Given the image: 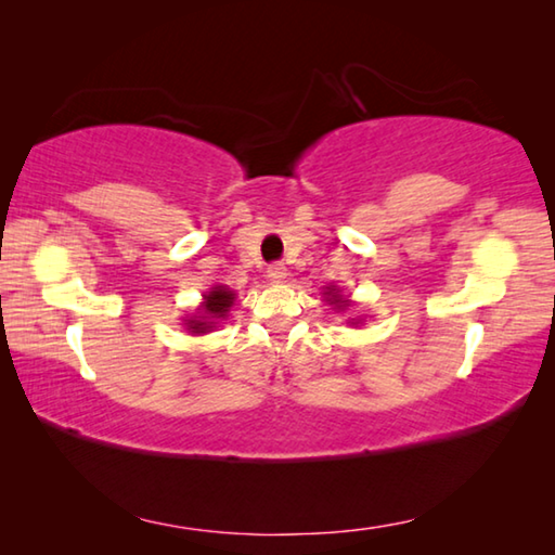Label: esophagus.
Listing matches in <instances>:
<instances>
[{"label":"esophagus","instance_id":"obj_1","mask_svg":"<svg viewBox=\"0 0 555 555\" xmlns=\"http://www.w3.org/2000/svg\"><path fill=\"white\" fill-rule=\"evenodd\" d=\"M267 276H269L271 284H284L286 267H284V264H271V267L267 269Z\"/></svg>","mask_w":555,"mask_h":555}]
</instances>
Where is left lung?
<instances>
[{"instance_id": "obj_1", "label": "left lung", "mask_w": 555, "mask_h": 555, "mask_svg": "<svg viewBox=\"0 0 555 555\" xmlns=\"http://www.w3.org/2000/svg\"><path fill=\"white\" fill-rule=\"evenodd\" d=\"M325 300L335 308V311H345V308L350 306V304H347V300L340 296V291H337L335 286H327V291H325Z\"/></svg>"}]
</instances>
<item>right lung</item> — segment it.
Instances as JSON below:
<instances>
[{
	"label": "right lung",
	"mask_w": 555,
	"mask_h": 555,
	"mask_svg": "<svg viewBox=\"0 0 555 555\" xmlns=\"http://www.w3.org/2000/svg\"><path fill=\"white\" fill-rule=\"evenodd\" d=\"M234 304V291H230L228 286H215L205 294L203 306L198 308L201 315H195L188 321V331L201 335V333H210V327H215V321H222L224 315Z\"/></svg>",
	"instance_id": "right-lung-1"
}]
</instances>
